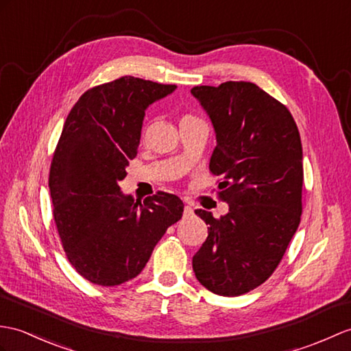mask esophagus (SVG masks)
I'll return each instance as SVG.
<instances>
[{
    "label": "esophagus",
    "instance_id": "obj_1",
    "mask_svg": "<svg viewBox=\"0 0 351 351\" xmlns=\"http://www.w3.org/2000/svg\"><path fill=\"white\" fill-rule=\"evenodd\" d=\"M191 215H193V209H191V206L186 205L184 208V217H191Z\"/></svg>",
    "mask_w": 351,
    "mask_h": 351
}]
</instances>
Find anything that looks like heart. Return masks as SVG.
Masks as SVG:
<instances>
[{"label":"heart","mask_w":351,"mask_h":351,"mask_svg":"<svg viewBox=\"0 0 351 351\" xmlns=\"http://www.w3.org/2000/svg\"><path fill=\"white\" fill-rule=\"evenodd\" d=\"M184 118H190V115H186V117H184Z\"/></svg>","instance_id":"heart-1"}]
</instances>
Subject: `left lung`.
I'll use <instances>...</instances> for the list:
<instances>
[{"label":"left lung","instance_id":"1","mask_svg":"<svg viewBox=\"0 0 351 351\" xmlns=\"http://www.w3.org/2000/svg\"><path fill=\"white\" fill-rule=\"evenodd\" d=\"M213 121L217 146L209 172L229 214L197 209L208 238L193 257L202 286L239 296L274 274L302 215V143L290 110L251 82L194 86Z\"/></svg>","mask_w":351,"mask_h":351}]
</instances>
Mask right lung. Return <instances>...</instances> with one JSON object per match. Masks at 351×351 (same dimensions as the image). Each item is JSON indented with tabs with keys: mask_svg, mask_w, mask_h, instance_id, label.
Wrapping results in <instances>:
<instances>
[{
	"mask_svg": "<svg viewBox=\"0 0 351 351\" xmlns=\"http://www.w3.org/2000/svg\"><path fill=\"white\" fill-rule=\"evenodd\" d=\"M175 88L119 77L85 91L65 119L49 173L52 214L70 265L93 284L134 278L182 217L175 194L157 191L142 203L118 185L137 154L146 108Z\"/></svg>",
	"mask_w": 351,
	"mask_h": 351,
	"instance_id": "add662e5",
	"label": "right lung"
}]
</instances>
